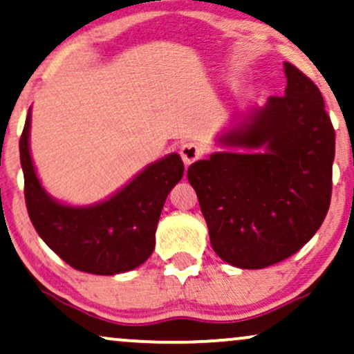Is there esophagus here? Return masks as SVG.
Wrapping results in <instances>:
<instances>
[{"label": "esophagus", "mask_w": 354, "mask_h": 354, "mask_svg": "<svg viewBox=\"0 0 354 354\" xmlns=\"http://www.w3.org/2000/svg\"><path fill=\"white\" fill-rule=\"evenodd\" d=\"M180 153H181L183 162H185L186 165H191V163H194L196 160L201 158V155H203V149H201L199 145L192 144V142H187V144L181 145Z\"/></svg>", "instance_id": "1"}]
</instances>
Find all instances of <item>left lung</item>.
Listing matches in <instances>:
<instances>
[{
    "mask_svg": "<svg viewBox=\"0 0 354 354\" xmlns=\"http://www.w3.org/2000/svg\"><path fill=\"white\" fill-rule=\"evenodd\" d=\"M284 96H271L222 145L187 168L214 252L232 266L261 270L292 257L328 212L335 129L320 89L286 62Z\"/></svg>",
    "mask_w": 354,
    "mask_h": 354,
    "instance_id": "8db88e82",
    "label": "left lung"
}]
</instances>
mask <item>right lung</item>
Wrapping results in <instances>:
<instances>
[{
  "label": "right lung",
  "mask_w": 354,
  "mask_h": 354,
  "mask_svg": "<svg viewBox=\"0 0 354 354\" xmlns=\"http://www.w3.org/2000/svg\"><path fill=\"white\" fill-rule=\"evenodd\" d=\"M30 111L19 140L29 218L48 248L78 271L113 276L136 270L155 248V232L167 196L185 173L181 156L151 163L104 203L71 207L40 186L29 153Z\"/></svg>",
  "instance_id": "right-lung-1"
}]
</instances>
